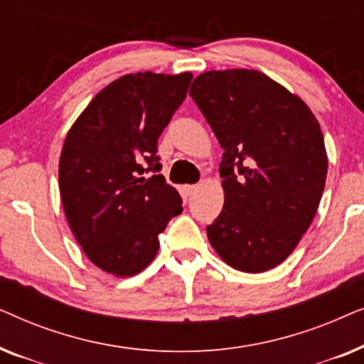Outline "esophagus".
Segmentation results:
<instances>
[{
    "mask_svg": "<svg viewBox=\"0 0 364 364\" xmlns=\"http://www.w3.org/2000/svg\"><path fill=\"white\" fill-rule=\"evenodd\" d=\"M183 192H186V196H192V193L197 192L198 186H183Z\"/></svg>",
    "mask_w": 364,
    "mask_h": 364,
    "instance_id": "esophagus-1",
    "label": "esophagus"
}]
</instances>
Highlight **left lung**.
I'll use <instances>...</instances> for the list:
<instances>
[{
  "label": "left lung",
  "instance_id": "obj_1",
  "mask_svg": "<svg viewBox=\"0 0 364 364\" xmlns=\"http://www.w3.org/2000/svg\"><path fill=\"white\" fill-rule=\"evenodd\" d=\"M191 97L223 149V208L207 237L227 265L272 270L300 243L320 205L328 156L296 94L253 69L205 71Z\"/></svg>",
  "mask_w": 364,
  "mask_h": 364
}]
</instances>
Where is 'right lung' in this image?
<instances>
[{"label": "right lung", "instance_id": "1", "mask_svg": "<svg viewBox=\"0 0 364 364\" xmlns=\"http://www.w3.org/2000/svg\"><path fill=\"white\" fill-rule=\"evenodd\" d=\"M191 81L192 73L121 76L96 94L64 139V215L89 260L114 277L142 272L157 255L159 233L182 212L178 192L157 173L156 154ZM147 171L154 176L144 178Z\"/></svg>", "mask_w": 364, "mask_h": 364}]
</instances>
